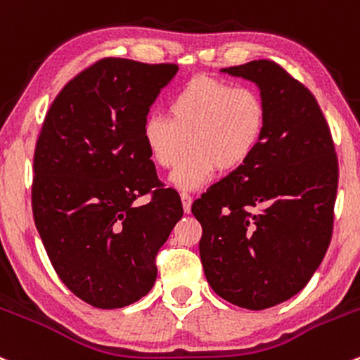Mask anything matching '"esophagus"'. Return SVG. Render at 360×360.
<instances>
[{"label": "esophagus", "instance_id": "34e87169", "mask_svg": "<svg viewBox=\"0 0 360 360\" xmlns=\"http://www.w3.org/2000/svg\"><path fill=\"white\" fill-rule=\"evenodd\" d=\"M181 200H183V209H184V212H186V214H190L191 203H193V196L190 195V193L183 191V193H181Z\"/></svg>", "mask_w": 360, "mask_h": 360}]
</instances>
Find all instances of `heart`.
Here are the masks:
<instances>
[{
	"instance_id": "heart-1",
	"label": "heart",
	"mask_w": 360,
	"mask_h": 360,
	"mask_svg": "<svg viewBox=\"0 0 360 360\" xmlns=\"http://www.w3.org/2000/svg\"><path fill=\"white\" fill-rule=\"evenodd\" d=\"M169 113L146 115L141 138L151 160L164 169L177 164L191 139V153L170 174L179 190L203 186L217 169L243 167L267 129V105L259 91L209 75H196L177 89Z\"/></svg>"
}]
</instances>
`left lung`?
<instances>
[{"label":"left lung","mask_w":360,"mask_h":360,"mask_svg":"<svg viewBox=\"0 0 360 360\" xmlns=\"http://www.w3.org/2000/svg\"><path fill=\"white\" fill-rule=\"evenodd\" d=\"M222 72L248 79L267 105V129L243 167L195 200L200 257L212 290L262 310L286 302L312 278L330 247L338 158L314 94L272 60Z\"/></svg>","instance_id":"obj_1"}]
</instances>
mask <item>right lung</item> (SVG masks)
Returning <instances> with one entry per match:
<instances>
[{"mask_svg": "<svg viewBox=\"0 0 360 360\" xmlns=\"http://www.w3.org/2000/svg\"><path fill=\"white\" fill-rule=\"evenodd\" d=\"M176 63L101 58L56 94L34 150L32 214L53 269L98 309L134 304L157 279L155 259L183 217L158 181L141 126ZM150 195L136 207L139 195Z\"/></svg>", "mask_w": 360, "mask_h": 360, "instance_id": "1", "label": "right lung"}]
</instances>
